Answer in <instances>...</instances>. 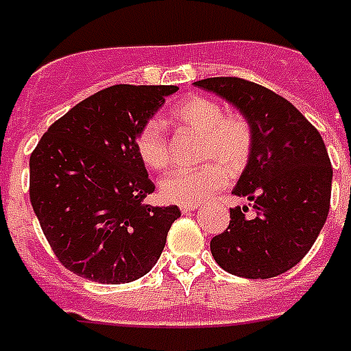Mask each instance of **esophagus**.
<instances>
[{
    "mask_svg": "<svg viewBox=\"0 0 351 351\" xmlns=\"http://www.w3.org/2000/svg\"><path fill=\"white\" fill-rule=\"evenodd\" d=\"M196 207H198V205H180V210L184 213V215H191Z\"/></svg>",
    "mask_w": 351,
    "mask_h": 351,
    "instance_id": "esophagus-1",
    "label": "esophagus"
}]
</instances>
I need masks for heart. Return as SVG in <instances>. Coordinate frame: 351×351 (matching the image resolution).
<instances>
[{"instance_id": "1", "label": "heart", "mask_w": 351, "mask_h": 351, "mask_svg": "<svg viewBox=\"0 0 351 351\" xmlns=\"http://www.w3.org/2000/svg\"><path fill=\"white\" fill-rule=\"evenodd\" d=\"M173 119L180 126L202 133L200 167L171 171L160 182V193L167 202L198 205L209 200L249 164L252 153V128L241 115L225 113L223 108L207 97H191L173 110ZM138 156L147 167L162 169L171 160L169 138L158 119H149L138 128L135 136Z\"/></svg>"}]
</instances>
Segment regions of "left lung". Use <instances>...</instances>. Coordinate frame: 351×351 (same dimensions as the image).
I'll use <instances>...</instances> for the list:
<instances>
[{
	"mask_svg": "<svg viewBox=\"0 0 351 351\" xmlns=\"http://www.w3.org/2000/svg\"><path fill=\"white\" fill-rule=\"evenodd\" d=\"M196 86L220 95L252 128V153L232 195L249 207L230 209L229 227L210 240L229 274L269 279L298 265L317 240L330 210L332 164L319 131L269 88L240 77H210Z\"/></svg>",
	"mask_w": 351,
	"mask_h": 351,
	"instance_id": "8db88e82",
	"label": "left lung"
}]
</instances>
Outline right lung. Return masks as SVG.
I'll use <instances>...</instances> for the list:
<instances>
[{
  "instance_id": "obj_1",
  "label": "right lung",
  "mask_w": 351,
  "mask_h": 351,
  "mask_svg": "<svg viewBox=\"0 0 351 351\" xmlns=\"http://www.w3.org/2000/svg\"><path fill=\"white\" fill-rule=\"evenodd\" d=\"M176 86L115 84L56 121L30 156V202L53 254L97 283H130L160 258L180 209L142 204L155 185L138 128Z\"/></svg>"
}]
</instances>
